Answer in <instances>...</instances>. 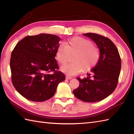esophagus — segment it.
Wrapping results in <instances>:
<instances>
[{
  "label": "esophagus",
  "instance_id": "34e87169",
  "mask_svg": "<svg viewBox=\"0 0 134 134\" xmlns=\"http://www.w3.org/2000/svg\"><path fill=\"white\" fill-rule=\"evenodd\" d=\"M65 77H66V79H71L72 78V77L71 76H70V75H66V76H65Z\"/></svg>",
  "mask_w": 134,
  "mask_h": 134
}]
</instances>
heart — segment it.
<instances>
[{"mask_svg": "<svg viewBox=\"0 0 134 134\" xmlns=\"http://www.w3.org/2000/svg\"><path fill=\"white\" fill-rule=\"evenodd\" d=\"M73 56L72 63L63 65L62 70L69 75H76L93 69L100 58V50L92 41L76 37L60 45L56 52V59L61 65L69 62Z\"/></svg>", "mask_w": 134, "mask_h": 134, "instance_id": "1", "label": "heart"}]
</instances>
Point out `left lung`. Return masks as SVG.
Masks as SVG:
<instances>
[{
    "mask_svg": "<svg viewBox=\"0 0 134 134\" xmlns=\"http://www.w3.org/2000/svg\"><path fill=\"white\" fill-rule=\"evenodd\" d=\"M96 42L100 50L97 64L87 73L83 79L76 77L79 86L73 90L81 101L94 102L101 101L112 94L117 86L121 69V58L118 49L109 38L98 34H83Z\"/></svg>",
    "mask_w": 134,
    "mask_h": 134,
    "instance_id": "1",
    "label": "left lung"
}]
</instances>
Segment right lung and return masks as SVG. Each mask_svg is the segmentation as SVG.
<instances>
[{"label": "right lung", "mask_w": 134, "mask_h": 134, "mask_svg": "<svg viewBox=\"0 0 134 134\" xmlns=\"http://www.w3.org/2000/svg\"><path fill=\"white\" fill-rule=\"evenodd\" d=\"M60 40L49 34L27 36L15 45L10 58L11 81L20 94L41 102L55 94L65 75L59 71L55 59Z\"/></svg>", "instance_id": "obj_1"}]
</instances>
